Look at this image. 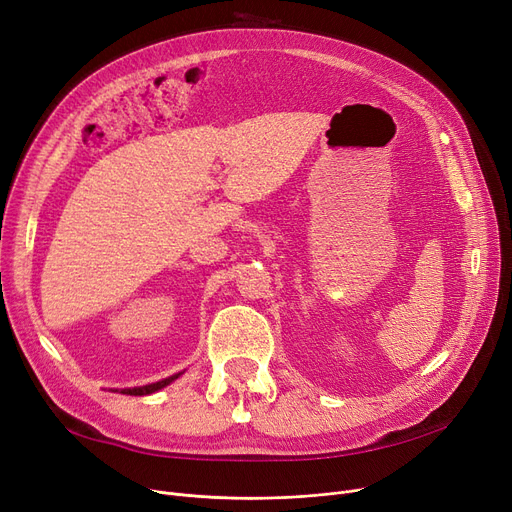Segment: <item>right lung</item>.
<instances>
[{
	"label": "right lung",
	"mask_w": 512,
	"mask_h": 512,
	"mask_svg": "<svg viewBox=\"0 0 512 512\" xmlns=\"http://www.w3.org/2000/svg\"><path fill=\"white\" fill-rule=\"evenodd\" d=\"M180 375V373H178ZM178 375H172V378H166V380H161V382H155V384H149V386H141V388H124V390H120L122 394H130V396H145V394H153V392H157V390H161V388H166L170 382H174Z\"/></svg>",
	"instance_id": "1"
}]
</instances>
